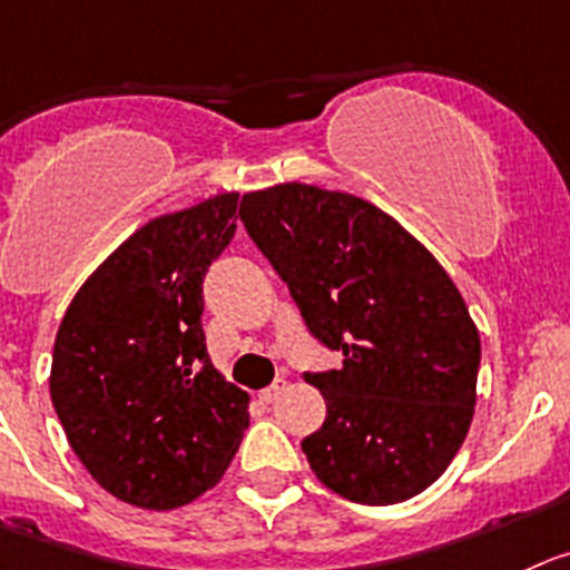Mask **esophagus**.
I'll list each match as a JSON object with an SVG mask.
<instances>
[{"instance_id": "esophagus-1", "label": "esophagus", "mask_w": 570, "mask_h": 570, "mask_svg": "<svg viewBox=\"0 0 570 570\" xmlns=\"http://www.w3.org/2000/svg\"><path fill=\"white\" fill-rule=\"evenodd\" d=\"M284 391H286V380H275L273 385L261 391V399H264V402H275V399H278Z\"/></svg>"}]
</instances>
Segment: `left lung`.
Masks as SVG:
<instances>
[{"label":"left lung","instance_id":"8db88e82","mask_svg":"<svg viewBox=\"0 0 570 570\" xmlns=\"http://www.w3.org/2000/svg\"><path fill=\"white\" fill-rule=\"evenodd\" d=\"M238 216L312 337L343 354L303 374L326 399L323 428L301 441L315 475L365 507L424 492L464 444L481 365L450 275L360 196L284 183L244 194Z\"/></svg>","mask_w":570,"mask_h":570}]
</instances>
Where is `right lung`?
I'll use <instances>...</instances> for the list:
<instances>
[{
  "label": "right lung",
  "mask_w": 570,
  "mask_h": 570,
  "mask_svg": "<svg viewBox=\"0 0 570 570\" xmlns=\"http://www.w3.org/2000/svg\"><path fill=\"white\" fill-rule=\"evenodd\" d=\"M238 194L148 222L87 278L56 334L50 396L109 494L177 509L225 475L249 396L207 357V267L236 236Z\"/></svg>",
  "instance_id": "1"
}]
</instances>
